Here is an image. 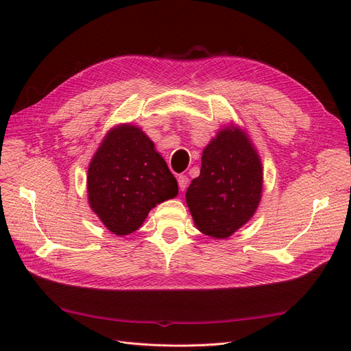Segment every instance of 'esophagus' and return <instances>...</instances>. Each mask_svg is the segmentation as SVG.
Wrapping results in <instances>:
<instances>
[{
  "mask_svg": "<svg viewBox=\"0 0 351 351\" xmlns=\"http://www.w3.org/2000/svg\"><path fill=\"white\" fill-rule=\"evenodd\" d=\"M177 182H178L180 190H182V192H184V190L187 189V184H189L187 176H178V177H177Z\"/></svg>",
  "mask_w": 351,
  "mask_h": 351,
  "instance_id": "esophagus-1",
  "label": "esophagus"
}]
</instances>
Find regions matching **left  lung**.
<instances>
[{"mask_svg": "<svg viewBox=\"0 0 351 351\" xmlns=\"http://www.w3.org/2000/svg\"><path fill=\"white\" fill-rule=\"evenodd\" d=\"M263 171L247 133L226 125L202 154L199 177L186 192L196 228L205 236L228 239L254 215L262 197Z\"/></svg>", "mask_w": 351, "mask_h": 351, "instance_id": "8db88e82", "label": "left lung"}]
</instances>
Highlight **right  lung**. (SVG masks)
<instances>
[{"label": "right lung", "instance_id": "1", "mask_svg": "<svg viewBox=\"0 0 351 351\" xmlns=\"http://www.w3.org/2000/svg\"><path fill=\"white\" fill-rule=\"evenodd\" d=\"M177 195L176 177L141 127L119 124L105 134L88 168V200L112 234H132Z\"/></svg>", "mask_w": 351, "mask_h": 351}]
</instances>
